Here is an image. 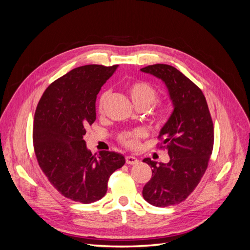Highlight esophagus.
I'll return each mask as SVG.
<instances>
[{
	"label": "esophagus",
	"instance_id": "obj_1",
	"mask_svg": "<svg viewBox=\"0 0 250 250\" xmlns=\"http://www.w3.org/2000/svg\"><path fill=\"white\" fill-rule=\"evenodd\" d=\"M139 163V160L137 157H134V156H126V164H128V165H135V164H138Z\"/></svg>",
	"mask_w": 250,
	"mask_h": 250
}]
</instances>
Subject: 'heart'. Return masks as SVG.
Returning a JSON list of instances; mask_svg holds the SVG:
<instances>
[{
  "mask_svg": "<svg viewBox=\"0 0 250 250\" xmlns=\"http://www.w3.org/2000/svg\"><path fill=\"white\" fill-rule=\"evenodd\" d=\"M130 98L133 102V104L139 107H146L148 108L151 106L158 98V92L157 89L151 84V83L143 80H138L132 82L128 88ZM109 97V92H104L101 96L99 102H98V109L99 112L103 111L104 105L106 103ZM170 118V111L167 106H163L158 109L153 116L154 122L158 126H163L168 122ZM146 131L144 129H134L130 131H125L120 134L119 141L122 145L129 149H135L140 145V141L146 137Z\"/></svg>",
  "mask_w": 250,
  "mask_h": 250,
  "instance_id": "1",
  "label": "heart"
}]
</instances>
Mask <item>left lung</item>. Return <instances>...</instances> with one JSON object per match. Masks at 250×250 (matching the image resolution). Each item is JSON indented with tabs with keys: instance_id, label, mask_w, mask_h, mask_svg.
I'll return each mask as SVG.
<instances>
[{
	"instance_id": "1",
	"label": "left lung",
	"mask_w": 250,
	"mask_h": 250,
	"mask_svg": "<svg viewBox=\"0 0 250 250\" xmlns=\"http://www.w3.org/2000/svg\"><path fill=\"white\" fill-rule=\"evenodd\" d=\"M161 79L167 86L173 112L160 131L168 164L144 158L152 168V177L143 188V197L164 208L184 201L206 173L214 146V125L202 90L175 67L157 63L141 69Z\"/></svg>"
}]
</instances>
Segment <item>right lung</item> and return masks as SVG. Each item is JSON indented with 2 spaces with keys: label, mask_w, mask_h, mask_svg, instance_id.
Here are the masks:
<instances>
[{
  "label": "right lung",
  "mask_w": 250,
  "mask_h": 250,
  "mask_svg": "<svg viewBox=\"0 0 250 250\" xmlns=\"http://www.w3.org/2000/svg\"><path fill=\"white\" fill-rule=\"evenodd\" d=\"M117 67H76L51 83L37 104V162L51 185L71 200L87 204L104 197L110 175L125 164V157L112 151L92 154L83 140L85 128L96 121L97 95Z\"/></svg>",
  "instance_id": "add662e5"
}]
</instances>
